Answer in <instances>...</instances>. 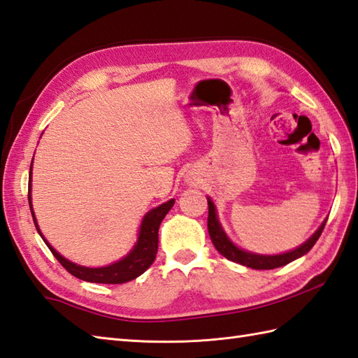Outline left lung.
Segmentation results:
<instances>
[{"mask_svg": "<svg viewBox=\"0 0 358 358\" xmlns=\"http://www.w3.org/2000/svg\"><path fill=\"white\" fill-rule=\"evenodd\" d=\"M324 225H327V220H324L319 227V229H317V231L309 237L303 245H300L299 248L283 252V254H277V256H264V254H256V252H250V251L237 248V246L228 239L224 228H222V225L219 224L216 206H214L213 201L208 197V233H210L213 245L216 246V250L228 260L236 262V264H241L243 266H248L252 269H274V268L287 265L289 262L296 260L301 256H305V254L315 245V242L319 241Z\"/></svg>", "mask_w": 358, "mask_h": 358, "instance_id": "obj_1", "label": "left lung"}]
</instances>
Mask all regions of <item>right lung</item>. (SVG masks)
Segmentation results:
<instances>
[{
    "label": "right lung",
    "instance_id": "add662e5",
    "mask_svg": "<svg viewBox=\"0 0 358 358\" xmlns=\"http://www.w3.org/2000/svg\"><path fill=\"white\" fill-rule=\"evenodd\" d=\"M31 164H34V161H31ZM30 180H31V165H30V173H29V182ZM29 205H30L31 217H34L35 227L38 229L39 236L43 237L45 245L49 246V250L52 251L53 256L57 257L59 264L64 266L71 275H75V277H78V279L85 280V282H92V283L117 285V283H125V282L136 279V277H139L142 273H145L150 268V265L155 262L156 252H157V243H159V237H157L159 225H161L162 219L166 216V213L171 210V206L174 205V199L156 206V208H153L152 211H148L145 214L144 219H142L141 228H139L138 242L124 259L117 260V262H115V264L108 265V266H101V268L81 266V265L73 264V262L67 260L66 257H62L61 254L44 239L41 231H39L35 213H34V208H31L30 188H29Z\"/></svg>",
    "mask_w": 358,
    "mask_h": 358
}]
</instances>
